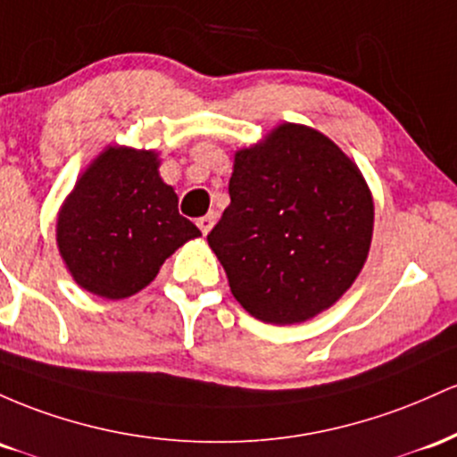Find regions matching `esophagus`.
<instances>
[{"label": "esophagus", "instance_id": "esophagus-1", "mask_svg": "<svg viewBox=\"0 0 457 457\" xmlns=\"http://www.w3.org/2000/svg\"><path fill=\"white\" fill-rule=\"evenodd\" d=\"M215 220H218V215L215 213H207V215H203V218H198V228L203 230V235H207L209 230L213 228V224H215Z\"/></svg>", "mask_w": 457, "mask_h": 457}]
</instances>
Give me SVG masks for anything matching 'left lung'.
<instances>
[{
	"instance_id": "left-lung-1",
	"label": "left lung",
	"mask_w": 457,
	"mask_h": 457,
	"mask_svg": "<svg viewBox=\"0 0 457 457\" xmlns=\"http://www.w3.org/2000/svg\"><path fill=\"white\" fill-rule=\"evenodd\" d=\"M230 204L207 242L230 294L265 324L287 326L330 309L365 265L373 196L330 137L283 122L235 153Z\"/></svg>"
}]
</instances>
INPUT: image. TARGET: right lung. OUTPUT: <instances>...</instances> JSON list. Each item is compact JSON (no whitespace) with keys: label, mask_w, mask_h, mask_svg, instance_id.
I'll return each instance as SVG.
<instances>
[{"label":"right lung","mask_w":457,"mask_h":457,"mask_svg":"<svg viewBox=\"0 0 457 457\" xmlns=\"http://www.w3.org/2000/svg\"><path fill=\"white\" fill-rule=\"evenodd\" d=\"M160 153L105 146L77 179L55 222V242L81 289L125 300L155 280L163 261L201 230L179 213L160 177Z\"/></svg>","instance_id":"1"}]
</instances>
